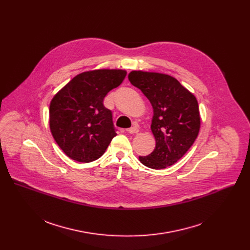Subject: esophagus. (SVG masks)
<instances>
[{"mask_svg":"<svg viewBox=\"0 0 250 250\" xmlns=\"http://www.w3.org/2000/svg\"><path fill=\"white\" fill-rule=\"evenodd\" d=\"M127 131H128V133H130V134H135V133H137L138 131H139V129H138V127L137 126H132V127H130V128H128L127 129Z\"/></svg>","mask_w":250,"mask_h":250,"instance_id":"34e87169","label":"esophagus"}]
</instances>
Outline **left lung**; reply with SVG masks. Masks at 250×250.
<instances>
[{"label": "left lung", "instance_id": "obj_1", "mask_svg": "<svg viewBox=\"0 0 250 250\" xmlns=\"http://www.w3.org/2000/svg\"><path fill=\"white\" fill-rule=\"evenodd\" d=\"M128 80L145 94L153 108L151 131L155 148L147 156H139V161L157 170L175 164L193 146L200 130L196 97L167 74L131 71Z\"/></svg>", "mask_w": 250, "mask_h": 250}]
</instances>
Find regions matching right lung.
<instances>
[{
  "mask_svg": "<svg viewBox=\"0 0 250 250\" xmlns=\"http://www.w3.org/2000/svg\"><path fill=\"white\" fill-rule=\"evenodd\" d=\"M126 71L98 69L75 76L51 100L49 126L63 152L78 162L100 158L117 135L104 98L119 87Z\"/></svg>",
  "mask_w": 250,
  "mask_h": 250,
  "instance_id": "right-lung-1",
  "label": "right lung"
}]
</instances>
